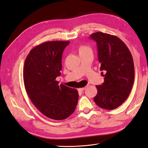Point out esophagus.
<instances>
[{
    "label": "esophagus",
    "instance_id": "34e87169",
    "mask_svg": "<svg viewBox=\"0 0 148 148\" xmlns=\"http://www.w3.org/2000/svg\"><path fill=\"white\" fill-rule=\"evenodd\" d=\"M86 89V87H84V88H79V89H78V91H79V92H82V91H83L84 89Z\"/></svg>",
    "mask_w": 148,
    "mask_h": 148
}]
</instances>
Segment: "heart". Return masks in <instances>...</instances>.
<instances>
[{
	"mask_svg": "<svg viewBox=\"0 0 148 148\" xmlns=\"http://www.w3.org/2000/svg\"><path fill=\"white\" fill-rule=\"evenodd\" d=\"M78 50L79 52V55L84 54V53H92V49L90 47H89L86 45H84V44H81L78 46Z\"/></svg>",
	"mask_w": 148,
	"mask_h": 148,
	"instance_id": "heart-1",
	"label": "heart"
}]
</instances>
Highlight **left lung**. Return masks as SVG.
I'll list each match as a JSON object with an SVG mask.
<instances>
[{
  "mask_svg": "<svg viewBox=\"0 0 148 148\" xmlns=\"http://www.w3.org/2000/svg\"><path fill=\"white\" fill-rule=\"evenodd\" d=\"M90 37L97 42L98 60L104 82L96 86L94 101L101 108L113 110L128 97L135 79V68L131 52L118 37L102 32Z\"/></svg>",
  "mask_w": 148,
  "mask_h": 148,
  "instance_id": "8db88e82",
  "label": "left lung"
}]
</instances>
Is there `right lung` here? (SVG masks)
Instances as JSON below:
<instances>
[{
  "label": "right lung",
  "mask_w": 148,
  "mask_h": 148,
  "mask_svg": "<svg viewBox=\"0 0 148 148\" xmlns=\"http://www.w3.org/2000/svg\"><path fill=\"white\" fill-rule=\"evenodd\" d=\"M70 41L44 42L31 49L26 58L23 80L34 106L47 117L61 120L75 111L78 92L56 81L62 70V56Z\"/></svg>",
  "instance_id": "1"
}]
</instances>
